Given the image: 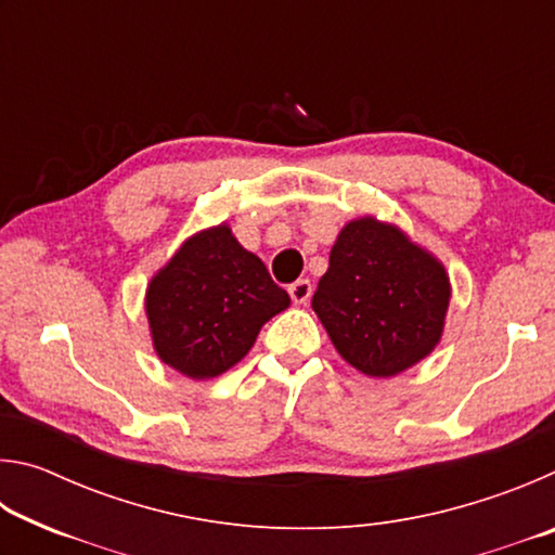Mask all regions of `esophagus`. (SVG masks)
Here are the masks:
<instances>
[{"mask_svg": "<svg viewBox=\"0 0 555 555\" xmlns=\"http://www.w3.org/2000/svg\"><path fill=\"white\" fill-rule=\"evenodd\" d=\"M288 294L294 304H308V298H311V294H313V284L308 279H298L288 286Z\"/></svg>", "mask_w": 555, "mask_h": 555, "instance_id": "34e87169", "label": "esophagus"}]
</instances>
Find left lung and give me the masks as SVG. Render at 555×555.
Instances as JSON below:
<instances>
[{
    "mask_svg": "<svg viewBox=\"0 0 555 555\" xmlns=\"http://www.w3.org/2000/svg\"><path fill=\"white\" fill-rule=\"evenodd\" d=\"M448 304L443 264L374 218L345 224L313 294L335 350L367 377H393L434 352Z\"/></svg>",
    "mask_w": 555,
    "mask_h": 555,
    "instance_id": "obj_1",
    "label": "left lung"
}]
</instances>
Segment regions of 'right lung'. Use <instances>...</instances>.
Returning <instances> with one entry per match:
<instances>
[{"mask_svg":"<svg viewBox=\"0 0 555 555\" xmlns=\"http://www.w3.org/2000/svg\"><path fill=\"white\" fill-rule=\"evenodd\" d=\"M291 298L228 224L181 244L146 288L154 350L191 379H212L251 350L269 318Z\"/></svg>","mask_w":555,"mask_h":555,"instance_id":"add662e5","label":"right lung"}]
</instances>
